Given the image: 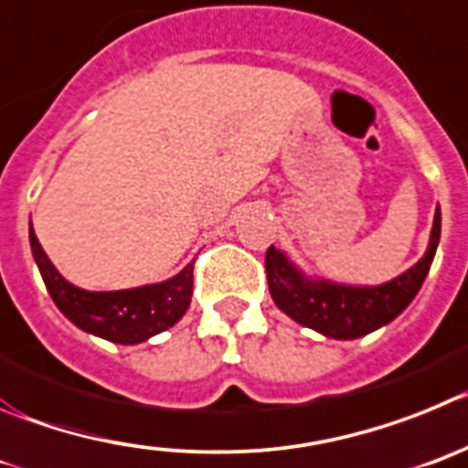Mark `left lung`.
Returning a JSON list of instances; mask_svg holds the SVG:
<instances>
[{"mask_svg":"<svg viewBox=\"0 0 468 468\" xmlns=\"http://www.w3.org/2000/svg\"><path fill=\"white\" fill-rule=\"evenodd\" d=\"M441 239V209L433 214L429 247L418 263L378 286H352L305 277L284 251H265L268 289L282 313L293 322L335 340H355L385 326L410 305L431 268Z\"/></svg>","mask_w":468,"mask_h":468,"instance_id":"8db88e82","label":"left lung"}]
</instances>
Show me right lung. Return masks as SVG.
Wrapping results in <instances>:
<instances>
[{
    "label": "right lung",
    "mask_w": 468,
    "mask_h": 468,
    "mask_svg": "<svg viewBox=\"0 0 468 468\" xmlns=\"http://www.w3.org/2000/svg\"><path fill=\"white\" fill-rule=\"evenodd\" d=\"M29 244L50 298L62 314L81 331L119 345H137L175 326L191 305L193 263L165 282L123 289V292H86L58 272L41 250L29 224Z\"/></svg>",
    "instance_id": "obj_1"
}]
</instances>
